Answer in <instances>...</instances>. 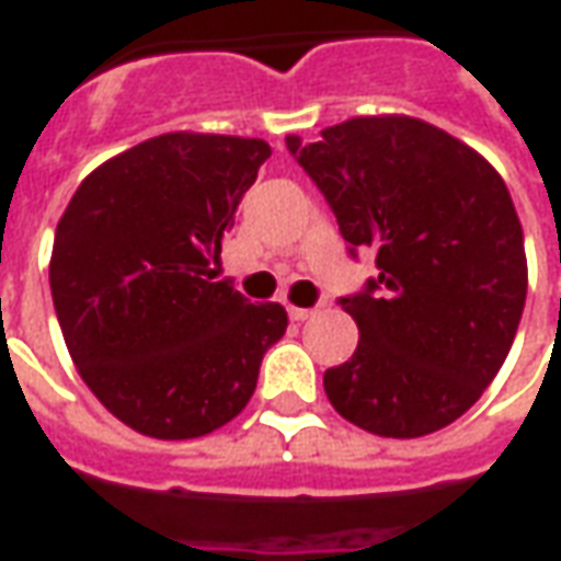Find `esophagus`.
<instances>
[{
  "mask_svg": "<svg viewBox=\"0 0 561 561\" xmlns=\"http://www.w3.org/2000/svg\"><path fill=\"white\" fill-rule=\"evenodd\" d=\"M313 308H289V320H296V323H305V320H311Z\"/></svg>",
  "mask_w": 561,
  "mask_h": 561,
  "instance_id": "1",
  "label": "esophagus"
}]
</instances>
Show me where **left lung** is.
Here are the masks:
<instances>
[{
  "label": "left lung",
  "instance_id": "left-lung-1",
  "mask_svg": "<svg viewBox=\"0 0 561 561\" xmlns=\"http://www.w3.org/2000/svg\"><path fill=\"white\" fill-rule=\"evenodd\" d=\"M287 150L377 277L341 299L359 325L323 389L353 426L420 438L450 426L507 359L528 287L523 226L502 174L432 123L353 117Z\"/></svg>",
  "mask_w": 561,
  "mask_h": 561
}]
</instances>
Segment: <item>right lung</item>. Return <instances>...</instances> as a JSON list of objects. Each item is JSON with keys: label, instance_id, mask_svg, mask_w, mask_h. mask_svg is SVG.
Here are the masks:
<instances>
[{"label": "right lung", "instance_id": "obj_1", "mask_svg": "<svg viewBox=\"0 0 561 561\" xmlns=\"http://www.w3.org/2000/svg\"><path fill=\"white\" fill-rule=\"evenodd\" d=\"M262 138L169 133L102 162L59 217L50 296L83 383L126 426L160 440L226 426L287 332L210 262L236 224Z\"/></svg>", "mask_w": 561, "mask_h": 561}]
</instances>
